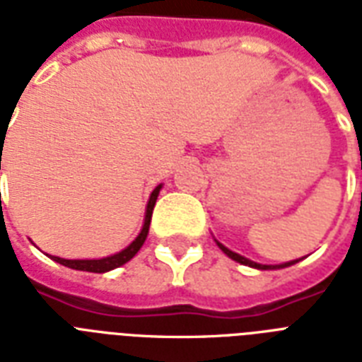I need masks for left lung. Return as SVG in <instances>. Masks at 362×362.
Instances as JSON below:
<instances>
[{
    "mask_svg": "<svg viewBox=\"0 0 362 362\" xmlns=\"http://www.w3.org/2000/svg\"><path fill=\"white\" fill-rule=\"evenodd\" d=\"M218 246H220V250H221V252H223V253H226V255H229V257L235 259V261H238V263L247 264V267H253V269H261V270H269V269H284V267H289V264H295V263H297V261H291V263L274 264V267H269V264H259V263H253V261H250V259L242 257V255H238V253L231 252V250H227V247L223 246V244H220V242H218Z\"/></svg>",
    "mask_w": 362,
    "mask_h": 362,
    "instance_id": "1",
    "label": "left lung"
}]
</instances>
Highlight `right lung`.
<instances>
[{
    "label": "right lung",
    "mask_w": 362,
    "mask_h": 362,
    "mask_svg": "<svg viewBox=\"0 0 362 362\" xmlns=\"http://www.w3.org/2000/svg\"><path fill=\"white\" fill-rule=\"evenodd\" d=\"M1 169V167H0ZM159 189L161 186H158L156 189L152 192L150 195V201H148V206H146V218H144V226H142V231L141 235L135 238V240L131 242L129 246L122 250L120 253H116V255H110V257H105V259H62V257H54V261H58L59 264H64V267H69V269H75V270H86V272H107V270H112V269H118L122 267L124 263H127L133 255H135L141 246L144 244L148 237V229H150V220H152V212H153V206H156V199L159 195Z\"/></svg>",
    "instance_id": "obj_1"
}]
</instances>
